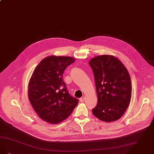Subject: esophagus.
Wrapping results in <instances>:
<instances>
[{
  "label": "esophagus",
  "mask_w": 154,
  "mask_h": 154,
  "mask_svg": "<svg viewBox=\"0 0 154 154\" xmlns=\"http://www.w3.org/2000/svg\"><path fill=\"white\" fill-rule=\"evenodd\" d=\"M85 97H82L80 98V102H84L85 101Z\"/></svg>",
  "instance_id": "obj_1"
}]
</instances>
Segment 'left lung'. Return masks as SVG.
Listing matches in <instances>:
<instances>
[{"label": "left lung", "mask_w": 154, "mask_h": 154, "mask_svg": "<svg viewBox=\"0 0 154 154\" xmlns=\"http://www.w3.org/2000/svg\"><path fill=\"white\" fill-rule=\"evenodd\" d=\"M92 69L97 95V104L93 114L105 122L116 121L129 106L132 85L129 73L117 58L102 55L93 58Z\"/></svg>", "instance_id": "obj_1"}]
</instances>
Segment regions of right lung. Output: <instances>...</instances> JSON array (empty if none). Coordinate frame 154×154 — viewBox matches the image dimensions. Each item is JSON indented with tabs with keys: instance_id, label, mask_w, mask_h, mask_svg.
<instances>
[{
	"instance_id": "right-lung-1",
	"label": "right lung",
	"mask_w": 154,
	"mask_h": 154,
	"mask_svg": "<svg viewBox=\"0 0 154 154\" xmlns=\"http://www.w3.org/2000/svg\"><path fill=\"white\" fill-rule=\"evenodd\" d=\"M75 61L70 57L51 55L43 59L33 72L28 85L32 108L45 122L56 124L67 119L79 100L68 92L63 80L65 69Z\"/></svg>"
}]
</instances>
